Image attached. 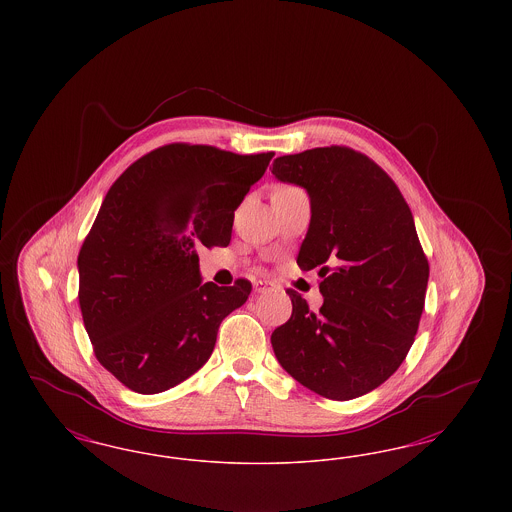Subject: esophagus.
Returning <instances> with one entry per match:
<instances>
[{
  "label": "esophagus",
  "mask_w": 512,
  "mask_h": 512,
  "mask_svg": "<svg viewBox=\"0 0 512 512\" xmlns=\"http://www.w3.org/2000/svg\"><path fill=\"white\" fill-rule=\"evenodd\" d=\"M253 288H255V292L257 293H267L270 290H274V284H270L267 280H257L255 284H253Z\"/></svg>",
  "instance_id": "esophagus-1"
}]
</instances>
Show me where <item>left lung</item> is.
Instances as JSON below:
<instances>
[{
	"label": "left lung",
	"mask_w": 512,
	"mask_h": 512,
	"mask_svg": "<svg viewBox=\"0 0 512 512\" xmlns=\"http://www.w3.org/2000/svg\"><path fill=\"white\" fill-rule=\"evenodd\" d=\"M272 174L311 197L297 265L318 268L320 311L288 290L292 317L270 343L282 368L322 397L376 390L405 361L430 267L405 197L372 159L330 146L274 159Z\"/></svg>",
	"instance_id": "1"
}]
</instances>
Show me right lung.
<instances>
[{
	"instance_id": "obj_1",
	"label": "right lung",
	"mask_w": 512,
	"mask_h": 512,
	"mask_svg": "<svg viewBox=\"0 0 512 512\" xmlns=\"http://www.w3.org/2000/svg\"><path fill=\"white\" fill-rule=\"evenodd\" d=\"M272 157L169 144L109 188L78 253V303L96 359L128 390L151 395L190 378L247 301L245 278L201 284L195 249L230 244L234 211Z\"/></svg>"
}]
</instances>
